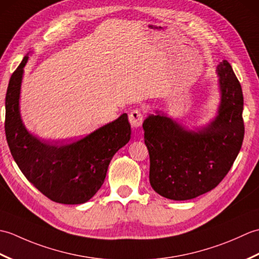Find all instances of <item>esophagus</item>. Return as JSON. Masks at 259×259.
Wrapping results in <instances>:
<instances>
[{"mask_svg": "<svg viewBox=\"0 0 259 259\" xmlns=\"http://www.w3.org/2000/svg\"><path fill=\"white\" fill-rule=\"evenodd\" d=\"M142 121H144V117H142V113L139 110H133L129 113V122L134 128H139V126H141Z\"/></svg>", "mask_w": 259, "mask_h": 259, "instance_id": "esophagus-1", "label": "esophagus"}]
</instances>
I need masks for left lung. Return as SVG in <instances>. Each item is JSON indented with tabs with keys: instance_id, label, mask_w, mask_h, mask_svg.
Wrapping results in <instances>:
<instances>
[{
	"instance_id": "1",
	"label": "left lung",
	"mask_w": 259,
	"mask_h": 259,
	"mask_svg": "<svg viewBox=\"0 0 259 259\" xmlns=\"http://www.w3.org/2000/svg\"><path fill=\"white\" fill-rule=\"evenodd\" d=\"M221 103L210 123L188 130L156 111L142 124L150 157V185L159 195L188 200L212 190L225 178L243 145L244 97L226 60L217 65Z\"/></svg>"
}]
</instances>
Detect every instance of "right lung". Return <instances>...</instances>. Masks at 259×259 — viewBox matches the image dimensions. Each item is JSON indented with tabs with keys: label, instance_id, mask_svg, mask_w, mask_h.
Returning <instances> with one entry per match:
<instances>
[{
	"label": "right lung",
	"instance_id": "add662e5",
	"mask_svg": "<svg viewBox=\"0 0 259 259\" xmlns=\"http://www.w3.org/2000/svg\"><path fill=\"white\" fill-rule=\"evenodd\" d=\"M25 56L11 75L5 97V135L13 159L25 178L59 203L87 202L101 188L114 153L130 140L126 113L71 144H49L26 130L20 114Z\"/></svg>",
	"mask_w": 259,
	"mask_h": 259
}]
</instances>
